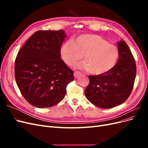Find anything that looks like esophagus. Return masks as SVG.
<instances>
[{
	"label": "esophagus",
	"instance_id": "34e87169",
	"mask_svg": "<svg viewBox=\"0 0 148 148\" xmlns=\"http://www.w3.org/2000/svg\"><path fill=\"white\" fill-rule=\"evenodd\" d=\"M80 75H81V73H80V72H79V71H75L73 74L75 78H78Z\"/></svg>",
	"mask_w": 148,
	"mask_h": 148
}]
</instances>
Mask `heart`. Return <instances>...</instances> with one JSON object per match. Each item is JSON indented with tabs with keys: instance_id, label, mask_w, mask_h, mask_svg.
<instances>
[{
	"instance_id": "obj_1",
	"label": "heart",
	"mask_w": 148,
	"mask_h": 148,
	"mask_svg": "<svg viewBox=\"0 0 148 148\" xmlns=\"http://www.w3.org/2000/svg\"><path fill=\"white\" fill-rule=\"evenodd\" d=\"M61 59L69 66L83 57L85 62L76 68L88 70L92 75H101L112 69L119 58L117 46L109 44L100 36L83 34L73 40H67L60 49Z\"/></svg>"
}]
</instances>
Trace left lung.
Here are the masks:
<instances>
[{
  "instance_id": "obj_1",
  "label": "left lung",
  "mask_w": 148,
  "mask_h": 148,
  "mask_svg": "<svg viewBox=\"0 0 148 148\" xmlns=\"http://www.w3.org/2000/svg\"><path fill=\"white\" fill-rule=\"evenodd\" d=\"M119 58L108 73L89 75L85 96L92 104L110 109L122 104L130 95L136 78V63L128 46L121 40L117 43Z\"/></svg>"
}]
</instances>
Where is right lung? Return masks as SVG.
<instances>
[{"instance_id":"obj_1","label":"right lung","mask_w":148,"mask_h":148,"mask_svg":"<svg viewBox=\"0 0 148 148\" xmlns=\"http://www.w3.org/2000/svg\"><path fill=\"white\" fill-rule=\"evenodd\" d=\"M64 30L38 31L26 41L15 62V77L21 95L30 104L51 107L64 99L73 72L60 59Z\"/></svg>"}]
</instances>
